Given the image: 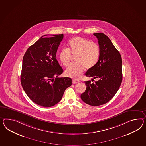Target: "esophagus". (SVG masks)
<instances>
[{
	"mask_svg": "<svg viewBox=\"0 0 146 146\" xmlns=\"http://www.w3.org/2000/svg\"><path fill=\"white\" fill-rule=\"evenodd\" d=\"M72 82H73V84H78L79 82V81L77 80H76V79H73Z\"/></svg>",
	"mask_w": 146,
	"mask_h": 146,
	"instance_id": "esophagus-1",
	"label": "esophagus"
}]
</instances>
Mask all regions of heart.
Listing matches in <instances>:
<instances>
[{
  "mask_svg": "<svg viewBox=\"0 0 146 146\" xmlns=\"http://www.w3.org/2000/svg\"><path fill=\"white\" fill-rule=\"evenodd\" d=\"M68 49L60 51V61L64 67L70 63L72 56L75 57L76 64H72L65 71V74L72 78L78 79L81 76L85 68H93L99 60L100 48L96 43L90 42L81 37H76L68 42Z\"/></svg>",
  "mask_w": 146,
  "mask_h": 146,
  "instance_id": "b5f03b06",
  "label": "heart"
}]
</instances>
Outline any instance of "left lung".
<instances>
[{"instance_id": "obj_1", "label": "left lung", "mask_w": 146, "mask_h": 146, "mask_svg": "<svg viewBox=\"0 0 146 146\" xmlns=\"http://www.w3.org/2000/svg\"><path fill=\"white\" fill-rule=\"evenodd\" d=\"M97 38L100 56L97 64L85 74L97 81L85 82L86 90L80 95L82 101L96 106L110 101L120 88L122 80V58L111 40L103 33L94 34Z\"/></svg>"}]
</instances>
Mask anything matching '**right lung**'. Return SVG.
Segmentation results:
<instances>
[{
    "mask_svg": "<svg viewBox=\"0 0 146 146\" xmlns=\"http://www.w3.org/2000/svg\"><path fill=\"white\" fill-rule=\"evenodd\" d=\"M45 35L30 46L23 59L21 81L28 97L43 107L60 102L65 90L72 84L69 77H58L63 69L56 59L57 50L64 34Z\"/></svg>",
    "mask_w": 146,
    "mask_h": 146,
    "instance_id": "add662e5",
    "label": "right lung"
}]
</instances>
